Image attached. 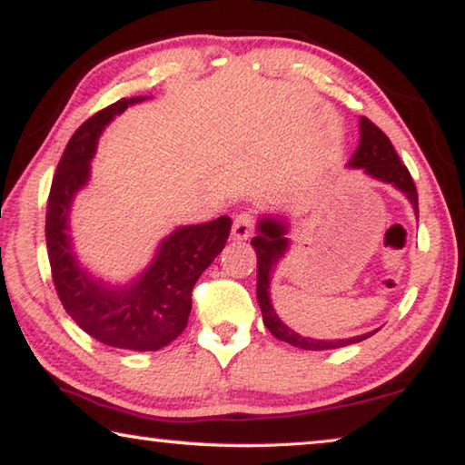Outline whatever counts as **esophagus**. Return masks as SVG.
Listing matches in <instances>:
<instances>
[{
  "mask_svg": "<svg viewBox=\"0 0 465 465\" xmlns=\"http://www.w3.org/2000/svg\"><path fill=\"white\" fill-rule=\"evenodd\" d=\"M254 227V214L252 213H240L238 217L233 219L232 227V238L233 240H248L252 233Z\"/></svg>",
  "mask_w": 465,
  "mask_h": 465,
  "instance_id": "obj_1",
  "label": "esophagus"
}]
</instances>
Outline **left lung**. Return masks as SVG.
I'll use <instances>...</instances> for the list:
<instances>
[{
  "instance_id": "left-lung-1",
  "label": "left lung",
  "mask_w": 465,
  "mask_h": 465,
  "mask_svg": "<svg viewBox=\"0 0 465 465\" xmlns=\"http://www.w3.org/2000/svg\"><path fill=\"white\" fill-rule=\"evenodd\" d=\"M359 124H361V142H359V148L351 158V166H361L367 175L399 188L410 198L415 214H418V190H415L411 173L401 163L397 150H394V145L388 140V135L378 124L365 119V116H361V123ZM283 233H286V227L280 221L262 219L259 223V233L251 240V244L256 251V299H259L261 304L265 328L275 338H280V341L299 346V349L304 351L341 349V346L355 344L370 338L373 331L355 338H344V341H311V338H302L301 334L290 330L288 325L282 323L272 307V299H269V283H272V269L277 265V261L282 259V254L288 248V240L283 238Z\"/></svg>"
}]
</instances>
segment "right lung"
I'll return each instance as SVG.
<instances>
[{
  "mask_svg": "<svg viewBox=\"0 0 465 465\" xmlns=\"http://www.w3.org/2000/svg\"><path fill=\"white\" fill-rule=\"evenodd\" d=\"M121 98L81 124L68 140L52 179L45 213V242L52 280L60 302L81 330L108 346L129 351H158L171 344L188 325L192 290L211 265L232 232V219L179 227L163 242L161 251L140 280L127 288H106L77 265L68 238V211L74 192L89 177L95 143L102 129L131 104Z\"/></svg>",
  "mask_w": 465,
  "mask_h": 465,
  "instance_id": "add662e5",
  "label": "right lung"
}]
</instances>
